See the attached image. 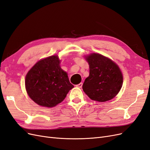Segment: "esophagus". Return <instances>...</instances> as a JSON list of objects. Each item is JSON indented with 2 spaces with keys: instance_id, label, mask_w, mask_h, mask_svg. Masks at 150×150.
Returning a JSON list of instances; mask_svg holds the SVG:
<instances>
[{
  "instance_id": "1",
  "label": "esophagus",
  "mask_w": 150,
  "mask_h": 150,
  "mask_svg": "<svg viewBox=\"0 0 150 150\" xmlns=\"http://www.w3.org/2000/svg\"><path fill=\"white\" fill-rule=\"evenodd\" d=\"M76 86L77 88H82V86H83V83H79V84H76Z\"/></svg>"
}]
</instances>
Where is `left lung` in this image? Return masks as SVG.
Returning a JSON list of instances; mask_svg holds the SVG:
<instances>
[{
    "mask_svg": "<svg viewBox=\"0 0 150 150\" xmlns=\"http://www.w3.org/2000/svg\"><path fill=\"white\" fill-rule=\"evenodd\" d=\"M85 57L89 65V75L83 85L84 92L94 101L111 100L119 93L123 82L120 67L101 54L93 53Z\"/></svg>",
    "mask_w": 150,
    "mask_h": 150,
    "instance_id": "left-lung-1",
    "label": "left lung"
}]
</instances>
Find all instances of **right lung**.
<instances>
[{"instance_id":"add662e5","label":"right lung","mask_w":150,"mask_h":150,"mask_svg":"<svg viewBox=\"0 0 150 150\" xmlns=\"http://www.w3.org/2000/svg\"><path fill=\"white\" fill-rule=\"evenodd\" d=\"M57 56L39 61L25 76V89L29 96L38 105L52 108L61 103L74 88L67 72L60 66Z\"/></svg>"}]
</instances>
